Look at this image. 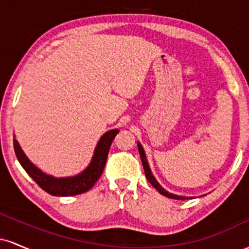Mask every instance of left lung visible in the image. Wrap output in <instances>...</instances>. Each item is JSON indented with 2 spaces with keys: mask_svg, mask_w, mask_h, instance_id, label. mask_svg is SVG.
<instances>
[{
  "mask_svg": "<svg viewBox=\"0 0 249 249\" xmlns=\"http://www.w3.org/2000/svg\"><path fill=\"white\" fill-rule=\"evenodd\" d=\"M137 145H138V150H139V154H141V159H142V167H144V171H145V176H146V178H147L148 181H150V184L152 185V186H153L154 188H156V190L158 191L159 193L162 194V196H167V198L177 199V200H185V199L192 198V196H178V194L170 193V192H167V191L165 190L164 187H161V185L159 184L158 181H157V179L154 178V176L152 174V171H151L150 165H148V161H147V158H146V154H145V151H144V148H142V144H141V142H137Z\"/></svg>",
  "mask_w": 249,
  "mask_h": 249,
  "instance_id": "8db88e82",
  "label": "left lung"
}]
</instances>
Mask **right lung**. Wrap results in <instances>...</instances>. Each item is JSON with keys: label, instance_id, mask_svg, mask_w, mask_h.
I'll return each mask as SVG.
<instances>
[{"label": "right lung", "instance_id": "right-lung-1", "mask_svg": "<svg viewBox=\"0 0 249 249\" xmlns=\"http://www.w3.org/2000/svg\"><path fill=\"white\" fill-rule=\"evenodd\" d=\"M118 132V128H113L103 134L97 142L90 164L81 173L72 177H53L43 172L41 168L33 164L30 159L25 156L18 142L15 139V136H14V150H15L19 164L24 168L25 172L35 180L36 184L42 190L56 196H77L92 188L97 180L101 178L105 164H107L108 150Z\"/></svg>", "mask_w": 249, "mask_h": 249}]
</instances>
